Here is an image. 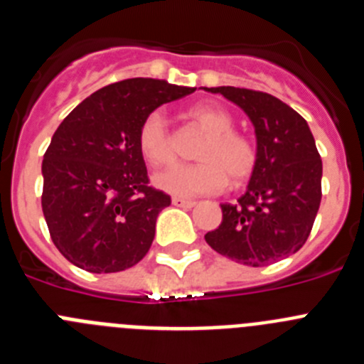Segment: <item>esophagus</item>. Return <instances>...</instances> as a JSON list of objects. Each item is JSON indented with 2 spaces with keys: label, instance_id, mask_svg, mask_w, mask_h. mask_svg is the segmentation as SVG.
I'll list each match as a JSON object with an SVG mask.
<instances>
[{
  "label": "esophagus",
  "instance_id": "esophagus-1",
  "mask_svg": "<svg viewBox=\"0 0 364 364\" xmlns=\"http://www.w3.org/2000/svg\"><path fill=\"white\" fill-rule=\"evenodd\" d=\"M173 205L176 208H193L195 205V200H189V198H182V197H173Z\"/></svg>",
  "mask_w": 364,
  "mask_h": 364
}]
</instances>
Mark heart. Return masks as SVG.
I'll return each mask as SVG.
<instances>
[{
	"label": "heart",
	"instance_id": "obj_1",
	"mask_svg": "<svg viewBox=\"0 0 364 364\" xmlns=\"http://www.w3.org/2000/svg\"><path fill=\"white\" fill-rule=\"evenodd\" d=\"M188 117L208 134L197 153V164H178L153 176L154 186L176 197H198L215 193L228 184H240L257 166V147L252 138L233 131V118L217 105H195ZM138 149L151 166H166L173 160L171 134L160 111L149 112L138 129Z\"/></svg>",
	"mask_w": 364,
	"mask_h": 364
}]
</instances>
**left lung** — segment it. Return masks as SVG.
<instances>
[{
    "instance_id": "8db88e82",
    "label": "left lung",
    "mask_w": 364,
    "mask_h": 364,
    "mask_svg": "<svg viewBox=\"0 0 364 364\" xmlns=\"http://www.w3.org/2000/svg\"><path fill=\"white\" fill-rule=\"evenodd\" d=\"M239 105L255 127L257 166L237 204H220L222 222L205 233L215 252L240 264L268 266L304 246L321 204L323 162L297 111L268 92L204 87Z\"/></svg>"
}]
</instances>
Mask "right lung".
Here are the masks:
<instances>
[{
    "label": "right lung",
    "instance_id": "right-lung-1",
    "mask_svg": "<svg viewBox=\"0 0 364 364\" xmlns=\"http://www.w3.org/2000/svg\"><path fill=\"white\" fill-rule=\"evenodd\" d=\"M191 92L166 80H122L60 124L41 164V208L54 246L74 266L124 272L149 252L171 197L149 186L138 129L154 109Z\"/></svg>",
    "mask_w": 364,
    "mask_h": 364
}]
</instances>
